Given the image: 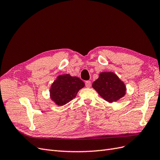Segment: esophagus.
Instances as JSON below:
<instances>
[{
    "instance_id": "esophagus-1",
    "label": "esophagus",
    "mask_w": 160,
    "mask_h": 160,
    "mask_svg": "<svg viewBox=\"0 0 160 160\" xmlns=\"http://www.w3.org/2000/svg\"><path fill=\"white\" fill-rule=\"evenodd\" d=\"M91 83L90 81H85V86H86V88H89L90 87H91Z\"/></svg>"
}]
</instances>
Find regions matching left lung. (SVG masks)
Here are the masks:
<instances>
[{
  "mask_svg": "<svg viewBox=\"0 0 160 160\" xmlns=\"http://www.w3.org/2000/svg\"><path fill=\"white\" fill-rule=\"evenodd\" d=\"M93 88L104 100L115 102L126 94V86L115 72L104 71L99 73L98 79L92 84Z\"/></svg>",
  "mask_w": 160,
  "mask_h": 160,
  "instance_id": "left-lung-1",
  "label": "left lung"
}]
</instances>
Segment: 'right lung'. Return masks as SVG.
I'll return each mask as SVG.
<instances>
[{
    "instance_id": "1",
    "label": "right lung",
    "mask_w": 160,
    "mask_h": 160,
    "mask_svg": "<svg viewBox=\"0 0 160 160\" xmlns=\"http://www.w3.org/2000/svg\"><path fill=\"white\" fill-rule=\"evenodd\" d=\"M84 87V82L79 77L70 74L60 75L51 85L50 99L57 105H65L75 98L78 91Z\"/></svg>"
}]
</instances>
